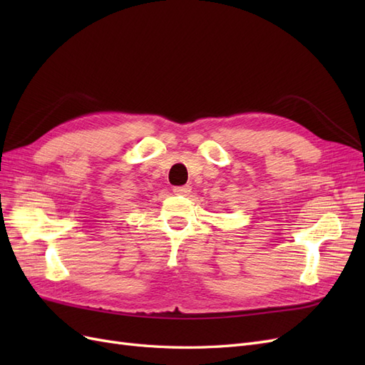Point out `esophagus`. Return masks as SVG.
Here are the masks:
<instances>
[{
    "instance_id": "1",
    "label": "esophagus",
    "mask_w": 365,
    "mask_h": 365,
    "mask_svg": "<svg viewBox=\"0 0 365 365\" xmlns=\"http://www.w3.org/2000/svg\"><path fill=\"white\" fill-rule=\"evenodd\" d=\"M190 192H192V187H190L189 184L173 187V193H175V195H189Z\"/></svg>"
}]
</instances>
